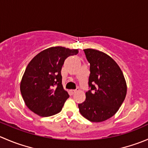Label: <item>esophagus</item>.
<instances>
[{
	"instance_id": "esophagus-1",
	"label": "esophagus",
	"mask_w": 148,
	"mask_h": 148,
	"mask_svg": "<svg viewBox=\"0 0 148 148\" xmlns=\"http://www.w3.org/2000/svg\"><path fill=\"white\" fill-rule=\"evenodd\" d=\"M78 91H79V89H77V90H71V93H72V94H74V93H76L77 92H78Z\"/></svg>"
}]
</instances>
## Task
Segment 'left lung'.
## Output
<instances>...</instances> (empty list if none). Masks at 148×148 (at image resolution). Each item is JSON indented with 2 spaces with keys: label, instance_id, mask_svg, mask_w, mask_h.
<instances>
[{
  "label": "left lung",
  "instance_id": "obj_1",
  "mask_svg": "<svg viewBox=\"0 0 148 148\" xmlns=\"http://www.w3.org/2000/svg\"><path fill=\"white\" fill-rule=\"evenodd\" d=\"M84 51L90 64V90L78 107L87 120L101 122L112 117L121 107L127 95V83L122 71L111 57L97 50Z\"/></svg>",
  "mask_w": 148,
  "mask_h": 148
}]
</instances>
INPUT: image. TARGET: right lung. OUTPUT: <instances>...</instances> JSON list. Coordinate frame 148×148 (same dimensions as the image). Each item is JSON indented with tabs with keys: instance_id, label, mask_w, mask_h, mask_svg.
<instances>
[{
	"instance_id": "add662e5",
	"label": "right lung",
	"mask_w": 148,
	"mask_h": 148,
	"mask_svg": "<svg viewBox=\"0 0 148 148\" xmlns=\"http://www.w3.org/2000/svg\"><path fill=\"white\" fill-rule=\"evenodd\" d=\"M77 49L56 46L47 48L36 55L26 68L20 90L26 106L42 117L58 114L69 98L62 85L61 69L70 56Z\"/></svg>"
}]
</instances>
